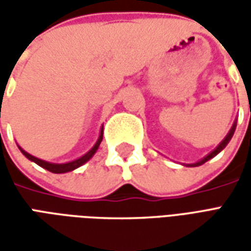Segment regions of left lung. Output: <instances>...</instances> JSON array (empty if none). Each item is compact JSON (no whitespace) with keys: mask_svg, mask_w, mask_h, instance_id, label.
Wrapping results in <instances>:
<instances>
[{"mask_svg":"<svg viewBox=\"0 0 251 251\" xmlns=\"http://www.w3.org/2000/svg\"><path fill=\"white\" fill-rule=\"evenodd\" d=\"M235 127H237V122H234V125H232V127H231V129H230V131H228V134H227V136H226V138H225V140H223V141H222L221 144H219V145H218V147H216L215 151H212V152H211L210 154H208V156H205V157L203 158V160H200L199 163L192 164V165H191V167H198V165H201V164H204L205 161H208V160H210V158L215 157L216 154H218V153L221 152V151H223V149H225V148H226L227 144H228V142H230V140H231L232 134H234V131H235Z\"/></svg>","mask_w":251,"mask_h":251,"instance_id":"1","label":"left lung"}]
</instances>
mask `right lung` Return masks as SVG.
Masks as SVG:
<instances>
[{
    "label": "right lung",
    "mask_w": 251,
    "mask_h": 251,
    "mask_svg": "<svg viewBox=\"0 0 251 251\" xmlns=\"http://www.w3.org/2000/svg\"><path fill=\"white\" fill-rule=\"evenodd\" d=\"M102 138H103V129L100 130V136H99L98 141H97V144L94 145L93 149L91 151H88L84 156H82L80 158H77V160H74V161H71V163H66V164H52V163H48V161H44V160H40V158L35 157V156H32V154H29V153H26L25 151H23L21 148H20V151L23 152V154H24L25 157L29 158L30 161H33V163H36L37 165H40L41 168L47 169V171H50V172H52V174H66V172H71V171H74V169L79 168L80 165H83L84 163H87L90 158L93 157L94 153L97 152V149H98L99 144L102 142Z\"/></svg>",
    "instance_id": "obj_1"
}]
</instances>
